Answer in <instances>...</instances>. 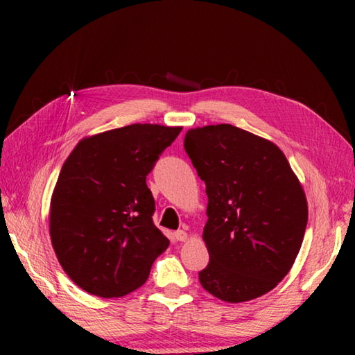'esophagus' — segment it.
I'll return each instance as SVG.
<instances>
[{"instance_id":"obj_1","label":"esophagus","mask_w":355,"mask_h":355,"mask_svg":"<svg viewBox=\"0 0 355 355\" xmlns=\"http://www.w3.org/2000/svg\"><path fill=\"white\" fill-rule=\"evenodd\" d=\"M175 238H177V241H188L189 239V233L186 232V230H177L175 232Z\"/></svg>"}]
</instances>
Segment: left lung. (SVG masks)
<instances>
[{
    "instance_id": "1",
    "label": "left lung",
    "mask_w": 355,
    "mask_h": 355,
    "mask_svg": "<svg viewBox=\"0 0 355 355\" xmlns=\"http://www.w3.org/2000/svg\"><path fill=\"white\" fill-rule=\"evenodd\" d=\"M184 150L207 184L202 286L232 304L263 296L290 272L302 245V184L274 142L233 125L188 130Z\"/></svg>"
}]
</instances>
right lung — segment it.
<instances>
[{
  "mask_svg": "<svg viewBox=\"0 0 355 355\" xmlns=\"http://www.w3.org/2000/svg\"><path fill=\"white\" fill-rule=\"evenodd\" d=\"M182 127L133 123L87 136L65 159L50 202V238L84 291L120 297L146 284L169 248L153 224L146 178Z\"/></svg>",
  "mask_w": 355,
  "mask_h": 355,
  "instance_id": "right-lung-1",
  "label": "right lung"
}]
</instances>
